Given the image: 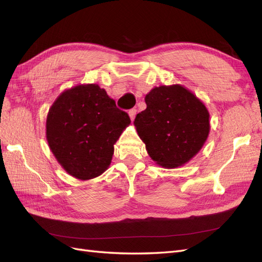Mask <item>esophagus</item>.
Returning a JSON list of instances; mask_svg holds the SVG:
<instances>
[{
	"label": "esophagus",
	"instance_id": "1",
	"mask_svg": "<svg viewBox=\"0 0 262 262\" xmlns=\"http://www.w3.org/2000/svg\"><path fill=\"white\" fill-rule=\"evenodd\" d=\"M136 115H137V110H136V109H131V110H129V117H130L131 120H133V119L136 118Z\"/></svg>",
	"mask_w": 262,
	"mask_h": 262
}]
</instances>
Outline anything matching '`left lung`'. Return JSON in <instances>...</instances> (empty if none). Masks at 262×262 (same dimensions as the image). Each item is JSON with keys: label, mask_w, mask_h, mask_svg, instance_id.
Masks as SVG:
<instances>
[{"label": "left lung", "mask_w": 262, "mask_h": 262, "mask_svg": "<svg viewBox=\"0 0 262 262\" xmlns=\"http://www.w3.org/2000/svg\"><path fill=\"white\" fill-rule=\"evenodd\" d=\"M146 109L134 126L156 165L177 168L200 152L210 133L208 108L180 84L154 87L145 95Z\"/></svg>", "instance_id": "left-lung-1"}]
</instances>
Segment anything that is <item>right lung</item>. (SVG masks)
Returning <instances> with one entry per match:
<instances>
[{
  "mask_svg": "<svg viewBox=\"0 0 262 262\" xmlns=\"http://www.w3.org/2000/svg\"><path fill=\"white\" fill-rule=\"evenodd\" d=\"M131 123L97 84L62 92L47 115L46 138L61 167L80 180L100 176L110 166L115 144Z\"/></svg>",
  "mask_w": 262,
  "mask_h": 262,
  "instance_id": "right-lung-1",
  "label": "right lung"
}]
</instances>
